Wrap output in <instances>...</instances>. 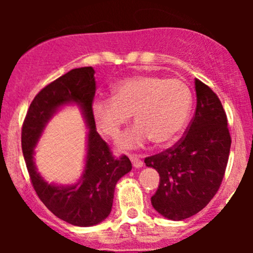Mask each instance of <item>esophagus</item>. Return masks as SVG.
Here are the masks:
<instances>
[{"label": "esophagus", "instance_id": "esophagus-1", "mask_svg": "<svg viewBox=\"0 0 253 253\" xmlns=\"http://www.w3.org/2000/svg\"><path fill=\"white\" fill-rule=\"evenodd\" d=\"M129 159H130V162H132L133 167H134V168H141V167H143V161L140 159V157H138L135 155H130Z\"/></svg>", "mask_w": 253, "mask_h": 253}]
</instances>
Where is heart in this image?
<instances>
[{"label": "heart", "mask_w": 253, "mask_h": 253, "mask_svg": "<svg viewBox=\"0 0 253 253\" xmlns=\"http://www.w3.org/2000/svg\"><path fill=\"white\" fill-rule=\"evenodd\" d=\"M191 109V92L181 80L151 75H135L112 88L110 98H96L91 114L97 129L118 139L123 127L133 117L135 125L120 140V149L133 150L152 139L167 144L181 132Z\"/></svg>", "instance_id": "b5f03b06"}]
</instances>
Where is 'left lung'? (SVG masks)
Listing matches in <instances>:
<instances>
[{"label":"left lung","instance_id":"1","mask_svg":"<svg viewBox=\"0 0 253 253\" xmlns=\"http://www.w3.org/2000/svg\"><path fill=\"white\" fill-rule=\"evenodd\" d=\"M196 110L184 136L170 149L145 158L159 173L153 208L178 221L195 215L219 190L227 167L231 135L221 101L195 80Z\"/></svg>","mask_w":253,"mask_h":253}]
</instances>
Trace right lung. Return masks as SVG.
<instances>
[{
	"instance_id": "obj_1",
	"label": "right lung",
	"mask_w": 253,
	"mask_h": 253,
	"mask_svg": "<svg viewBox=\"0 0 253 253\" xmlns=\"http://www.w3.org/2000/svg\"><path fill=\"white\" fill-rule=\"evenodd\" d=\"M91 66L78 68L47 84L32 101L21 132V145L32 184L42 202L57 217L71 225L89 227L110 214L115 185L132 170L127 156L115 158L96 132L91 114L96 82ZM81 107L89 128L84 175L76 185L56 186L39 175L34 163V147L53 114L65 104Z\"/></svg>"
}]
</instances>
